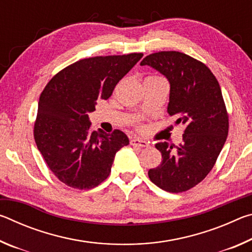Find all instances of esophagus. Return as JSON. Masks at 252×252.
<instances>
[{
  "label": "esophagus",
  "mask_w": 252,
  "mask_h": 252,
  "mask_svg": "<svg viewBox=\"0 0 252 252\" xmlns=\"http://www.w3.org/2000/svg\"><path fill=\"white\" fill-rule=\"evenodd\" d=\"M130 143L132 144V146H134V147H141V148L149 147V142L148 141H146V140H142V139H139V138L131 139Z\"/></svg>",
  "instance_id": "34e87169"
}]
</instances>
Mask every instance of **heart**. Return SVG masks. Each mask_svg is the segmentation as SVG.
Here are the masks:
<instances>
[{"label":"heart","instance_id":"b5f03b06","mask_svg":"<svg viewBox=\"0 0 252 252\" xmlns=\"http://www.w3.org/2000/svg\"><path fill=\"white\" fill-rule=\"evenodd\" d=\"M148 78H151V79H159L158 76H148Z\"/></svg>","mask_w":252,"mask_h":252}]
</instances>
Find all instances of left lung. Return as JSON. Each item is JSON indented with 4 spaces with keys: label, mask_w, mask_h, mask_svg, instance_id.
Instances as JSON below:
<instances>
[{
    "label": "left lung",
    "mask_w": 252,
    "mask_h": 252,
    "mask_svg": "<svg viewBox=\"0 0 252 252\" xmlns=\"http://www.w3.org/2000/svg\"><path fill=\"white\" fill-rule=\"evenodd\" d=\"M148 65L170 83L168 113L176 125L185 126L183 142L174 148L158 142L159 167L148 176L160 189L179 193L201 182L211 171L228 135V114L216 76L198 60L176 51L158 52L144 58Z\"/></svg>",
    "instance_id": "8db88e82"
}]
</instances>
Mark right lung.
I'll use <instances>...</instances> for the list:
<instances>
[{"label":"right lung","mask_w":252,"mask_h":252,"mask_svg":"<svg viewBox=\"0 0 252 252\" xmlns=\"http://www.w3.org/2000/svg\"><path fill=\"white\" fill-rule=\"evenodd\" d=\"M142 53L83 59L52 78L41 93L34 139L60 181L78 190L92 189L109 177L116 153L129 144L120 130L91 131L89 113L108 100Z\"/></svg>","instance_id":"add662e5"}]
</instances>
